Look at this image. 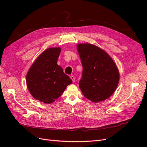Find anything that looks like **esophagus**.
<instances>
[{
    "label": "esophagus",
    "mask_w": 147,
    "mask_h": 147,
    "mask_svg": "<svg viewBox=\"0 0 147 147\" xmlns=\"http://www.w3.org/2000/svg\"><path fill=\"white\" fill-rule=\"evenodd\" d=\"M70 78H71V80H72L73 82H75V78L74 76H70Z\"/></svg>",
    "instance_id": "esophagus-1"
}]
</instances>
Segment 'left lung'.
Returning a JSON list of instances; mask_svg holds the SVG:
<instances>
[{
	"mask_svg": "<svg viewBox=\"0 0 147 147\" xmlns=\"http://www.w3.org/2000/svg\"><path fill=\"white\" fill-rule=\"evenodd\" d=\"M77 50L83 66L79 87L84 96L93 102L107 99L119 80L116 64L107 53L92 44H78Z\"/></svg>",
	"mask_w": 147,
	"mask_h": 147,
	"instance_id": "obj_1",
	"label": "left lung"
}]
</instances>
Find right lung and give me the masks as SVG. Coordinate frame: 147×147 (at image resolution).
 Returning a JSON list of instances; mask_svg holds the SVG:
<instances>
[{
  "label": "right lung",
  "instance_id": "1",
  "mask_svg": "<svg viewBox=\"0 0 147 147\" xmlns=\"http://www.w3.org/2000/svg\"><path fill=\"white\" fill-rule=\"evenodd\" d=\"M61 48H49L31 65L26 75V84L34 99L51 104L58 99L72 80L57 64Z\"/></svg>",
  "mask_w": 147,
  "mask_h": 147
}]
</instances>
